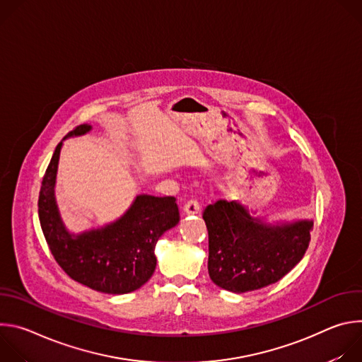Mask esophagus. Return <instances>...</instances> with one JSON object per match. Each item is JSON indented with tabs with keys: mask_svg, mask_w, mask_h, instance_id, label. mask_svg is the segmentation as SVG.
<instances>
[{
	"mask_svg": "<svg viewBox=\"0 0 362 362\" xmlns=\"http://www.w3.org/2000/svg\"><path fill=\"white\" fill-rule=\"evenodd\" d=\"M185 215H196L200 212V204L197 200H187L183 206Z\"/></svg>",
	"mask_w": 362,
	"mask_h": 362,
	"instance_id": "34e87169",
	"label": "esophagus"
}]
</instances>
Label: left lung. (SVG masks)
<instances>
[{
	"label": "left lung",
	"mask_w": 362,
	"mask_h": 362,
	"mask_svg": "<svg viewBox=\"0 0 362 362\" xmlns=\"http://www.w3.org/2000/svg\"><path fill=\"white\" fill-rule=\"evenodd\" d=\"M240 200L206 206L209 276L219 288L243 293L282 279L303 257L313 219H269Z\"/></svg>",
	"instance_id": "left-lung-1"
}]
</instances>
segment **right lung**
I'll list each match as a JSON object with an SVG mask.
<instances>
[{"mask_svg":"<svg viewBox=\"0 0 362 362\" xmlns=\"http://www.w3.org/2000/svg\"><path fill=\"white\" fill-rule=\"evenodd\" d=\"M90 124H80L64 139L84 136ZM63 141L45 170L38 216L42 233L57 264L74 281L103 293L123 295L143 286L156 269L154 247L159 238L179 223L172 196L140 193L116 221L83 232H71L60 214L56 183Z\"/></svg>","mask_w":362,"mask_h":362,"instance_id":"obj_1","label":"right lung"}]
</instances>
